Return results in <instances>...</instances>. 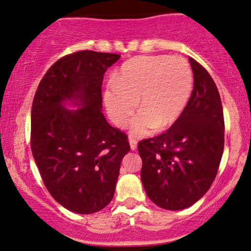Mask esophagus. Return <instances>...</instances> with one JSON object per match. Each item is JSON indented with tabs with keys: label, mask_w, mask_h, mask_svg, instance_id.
I'll return each mask as SVG.
<instances>
[{
	"label": "esophagus",
	"mask_w": 251,
	"mask_h": 251,
	"mask_svg": "<svg viewBox=\"0 0 251 251\" xmlns=\"http://www.w3.org/2000/svg\"><path fill=\"white\" fill-rule=\"evenodd\" d=\"M129 145H130V150L131 151H135L137 147V141L133 137H129Z\"/></svg>",
	"instance_id": "34e87169"
}]
</instances>
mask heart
<instances>
[{
    "instance_id": "b5f03b06",
    "label": "heart",
    "mask_w": 251,
    "mask_h": 251,
    "mask_svg": "<svg viewBox=\"0 0 251 251\" xmlns=\"http://www.w3.org/2000/svg\"><path fill=\"white\" fill-rule=\"evenodd\" d=\"M189 62L170 56H140L126 61L103 92L105 109L112 122L125 126L139 101V112L130 126L135 136L163 131L184 112L193 92Z\"/></svg>"
}]
</instances>
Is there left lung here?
<instances>
[{
    "mask_svg": "<svg viewBox=\"0 0 251 251\" xmlns=\"http://www.w3.org/2000/svg\"><path fill=\"white\" fill-rule=\"evenodd\" d=\"M194 88L184 112L166 133L142 140L141 182L147 196L169 211L188 208L211 188L224 152V114L208 72L189 58Z\"/></svg>",
    "mask_w": 251,
    "mask_h": 251,
    "instance_id": "obj_1",
    "label": "left lung"
}]
</instances>
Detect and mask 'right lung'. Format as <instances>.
<instances>
[{"label": "right lung", "instance_id": "right-lung-1", "mask_svg": "<svg viewBox=\"0 0 251 251\" xmlns=\"http://www.w3.org/2000/svg\"><path fill=\"white\" fill-rule=\"evenodd\" d=\"M120 57L91 50L64 56L45 73L32 104L31 148L43 182L58 203L79 214L110 203L130 151L126 134L101 112L104 74Z\"/></svg>", "mask_w": 251, "mask_h": 251}]
</instances>
